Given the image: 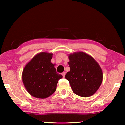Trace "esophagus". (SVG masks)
Returning a JSON list of instances; mask_svg holds the SVG:
<instances>
[{
    "label": "esophagus",
    "instance_id": "esophagus-1",
    "mask_svg": "<svg viewBox=\"0 0 125 125\" xmlns=\"http://www.w3.org/2000/svg\"><path fill=\"white\" fill-rule=\"evenodd\" d=\"M65 74H66L65 72H63V73H62V75L63 77H65Z\"/></svg>",
    "mask_w": 125,
    "mask_h": 125
}]
</instances>
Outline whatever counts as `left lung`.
I'll return each instance as SVG.
<instances>
[{"label":"left lung","mask_w":125,"mask_h":125,"mask_svg":"<svg viewBox=\"0 0 125 125\" xmlns=\"http://www.w3.org/2000/svg\"><path fill=\"white\" fill-rule=\"evenodd\" d=\"M69 72L65 78L76 94L83 97L92 96L101 85L103 73L100 65L91 56L77 52L68 56Z\"/></svg>","instance_id":"8db88e82"}]
</instances>
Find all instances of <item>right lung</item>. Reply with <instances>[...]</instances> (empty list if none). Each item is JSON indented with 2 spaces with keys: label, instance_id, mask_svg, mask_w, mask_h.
<instances>
[{
  "label": "right lung",
  "instance_id": "add662e5",
  "mask_svg": "<svg viewBox=\"0 0 125 125\" xmlns=\"http://www.w3.org/2000/svg\"><path fill=\"white\" fill-rule=\"evenodd\" d=\"M53 54L46 52L35 55L26 64L22 73V80L27 92L37 98H46L56 90L62 75L56 72L51 62Z\"/></svg>",
  "mask_w": 125,
  "mask_h": 125
}]
</instances>
